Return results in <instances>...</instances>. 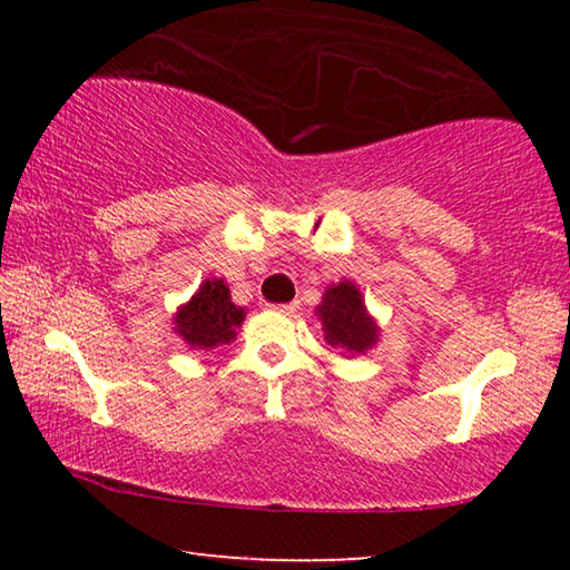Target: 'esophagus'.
Segmentation results:
<instances>
[{"label":"esophagus","instance_id":"1","mask_svg":"<svg viewBox=\"0 0 570 570\" xmlns=\"http://www.w3.org/2000/svg\"><path fill=\"white\" fill-rule=\"evenodd\" d=\"M272 308H276V312L282 314H294L298 308V302H292V304H272Z\"/></svg>","mask_w":570,"mask_h":570}]
</instances>
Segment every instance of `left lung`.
Wrapping results in <instances>:
<instances>
[{
    "instance_id": "left-lung-1",
    "label": "left lung",
    "mask_w": 570,
    "mask_h": 570,
    "mask_svg": "<svg viewBox=\"0 0 570 570\" xmlns=\"http://www.w3.org/2000/svg\"><path fill=\"white\" fill-rule=\"evenodd\" d=\"M314 312L322 322L326 344L342 350V356L366 354L380 342V324L366 308L360 286L350 278L326 286L322 304Z\"/></svg>"
}]
</instances>
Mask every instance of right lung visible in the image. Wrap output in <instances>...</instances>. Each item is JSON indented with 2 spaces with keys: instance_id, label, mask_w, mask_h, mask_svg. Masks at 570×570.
<instances>
[{
  "instance_id": "obj_1",
  "label": "right lung",
  "mask_w": 570,
  "mask_h": 570,
  "mask_svg": "<svg viewBox=\"0 0 570 570\" xmlns=\"http://www.w3.org/2000/svg\"><path fill=\"white\" fill-rule=\"evenodd\" d=\"M244 320L246 308L230 302L226 278L210 276L173 314V332L188 344V350L210 352L220 344L234 342Z\"/></svg>"
}]
</instances>
